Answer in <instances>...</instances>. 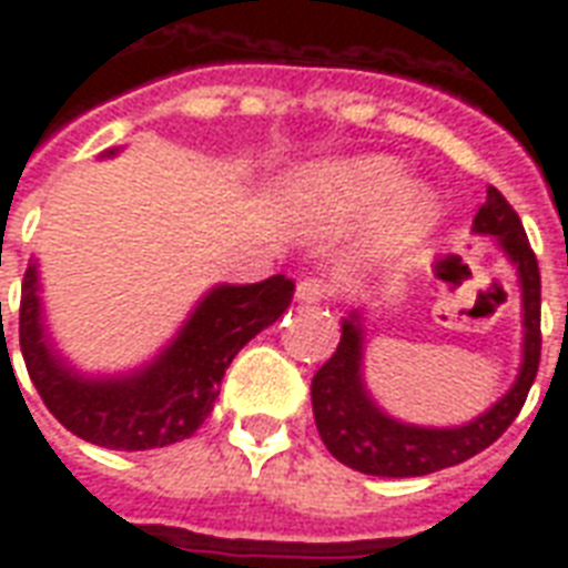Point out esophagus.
<instances>
[{
  "mask_svg": "<svg viewBox=\"0 0 568 568\" xmlns=\"http://www.w3.org/2000/svg\"><path fill=\"white\" fill-rule=\"evenodd\" d=\"M295 295L301 304H320V301H325V297L332 295V288H328V283H325V280L307 276V280H301V283H297Z\"/></svg>",
  "mask_w": 568,
  "mask_h": 568,
  "instance_id": "esophagus-1",
  "label": "esophagus"
}]
</instances>
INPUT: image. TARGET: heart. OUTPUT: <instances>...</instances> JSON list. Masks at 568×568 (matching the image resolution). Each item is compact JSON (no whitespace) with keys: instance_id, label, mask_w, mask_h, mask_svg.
Instances as JSON below:
<instances>
[{"instance_id":"heart-1","label":"heart","mask_w":568,"mask_h":568,"mask_svg":"<svg viewBox=\"0 0 568 568\" xmlns=\"http://www.w3.org/2000/svg\"><path fill=\"white\" fill-rule=\"evenodd\" d=\"M405 170L393 158H353L322 166L301 185L304 200L328 222H358L394 200L383 219V240L393 248L414 246L435 227L438 194L426 185H406ZM403 189L402 192L397 187Z\"/></svg>"}]
</instances>
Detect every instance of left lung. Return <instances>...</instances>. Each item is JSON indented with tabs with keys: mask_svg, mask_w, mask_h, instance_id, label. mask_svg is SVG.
I'll use <instances>...</instances> for the list:
<instances>
[{
	"mask_svg": "<svg viewBox=\"0 0 568 568\" xmlns=\"http://www.w3.org/2000/svg\"><path fill=\"white\" fill-rule=\"evenodd\" d=\"M475 234H489L505 258L517 267L524 301V358L511 389L463 426H414L389 417L365 386V313L353 310L341 322V344L316 371L310 395L313 417L325 447L337 463L377 477H423L450 468L487 450L520 414L541 358V276L536 252L511 203L487 187V203L477 210Z\"/></svg>",
	"mask_w": 568,
	"mask_h": 568,
	"instance_id": "1",
	"label": "left lung"
}]
</instances>
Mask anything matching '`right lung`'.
Wrapping results in <instances>:
<instances>
[{"mask_svg": "<svg viewBox=\"0 0 568 568\" xmlns=\"http://www.w3.org/2000/svg\"><path fill=\"white\" fill-rule=\"evenodd\" d=\"M118 151H103V158H115ZM292 295L295 283L283 273L252 285H215L151 362L124 374L91 377L72 368L51 341L39 261L32 258L20 288V353L44 407L72 435L109 450H154L191 438L203 426L227 365L255 334L283 316Z\"/></svg>", "mask_w": 568, "mask_h": 568, "instance_id": "obj_1", "label": "right lung"}]
</instances>
